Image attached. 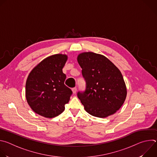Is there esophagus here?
<instances>
[{
  "label": "esophagus",
  "instance_id": "34e87169",
  "mask_svg": "<svg viewBox=\"0 0 157 157\" xmlns=\"http://www.w3.org/2000/svg\"><path fill=\"white\" fill-rule=\"evenodd\" d=\"M76 91H77V88L76 87H73L72 88V91L73 93V94H75L76 93Z\"/></svg>",
  "mask_w": 157,
  "mask_h": 157
}]
</instances>
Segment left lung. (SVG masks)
<instances>
[{
	"instance_id": "8db88e82",
	"label": "left lung",
	"mask_w": 157,
	"mask_h": 157,
	"mask_svg": "<svg viewBox=\"0 0 157 157\" xmlns=\"http://www.w3.org/2000/svg\"><path fill=\"white\" fill-rule=\"evenodd\" d=\"M78 62L82 68L86 89L78 91L77 96L86 111L101 118L114 114L127 96L120 70L104 56L93 52L79 55Z\"/></svg>"
}]
</instances>
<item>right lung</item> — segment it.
I'll return each instance as SVG.
<instances>
[{
    "label": "right lung",
    "instance_id": "obj_1",
    "mask_svg": "<svg viewBox=\"0 0 157 157\" xmlns=\"http://www.w3.org/2000/svg\"><path fill=\"white\" fill-rule=\"evenodd\" d=\"M67 59L65 55L50 56L35 66L28 76L25 86L27 102L41 116L53 118L61 114L73 94L64 84L66 76L63 68Z\"/></svg>",
    "mask_w": 157,
    "mask_h": 157
}]
</instances>
